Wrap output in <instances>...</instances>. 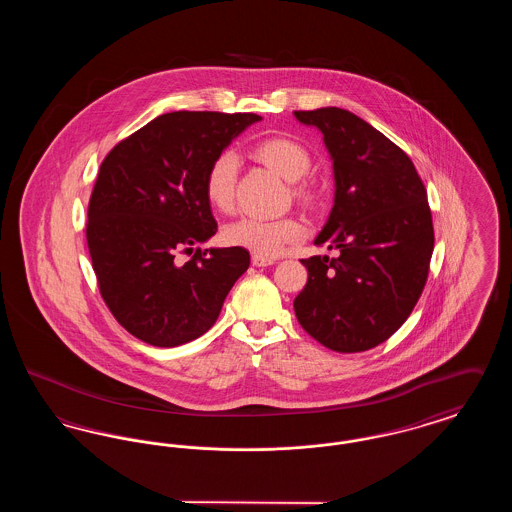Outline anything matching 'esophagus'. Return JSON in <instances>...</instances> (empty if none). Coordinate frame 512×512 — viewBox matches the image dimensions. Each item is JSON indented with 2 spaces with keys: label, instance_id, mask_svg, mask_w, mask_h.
<instances>
[{
  "label": "esophagus",
  "instance_id": "1",
  "mask_svg": "<svg viewBox=\"0 0 512 512\" xmlns=\"http://www.w3.org/2000/svg\"><path fill=\"white\" fill-rule=\"evenodd\" d=\"M251 263L253 267H268V265H274V259L265 255H251Z\"/></svg>",
  "mask_w": 512,
  "mask_h": 512
}]
</instances>
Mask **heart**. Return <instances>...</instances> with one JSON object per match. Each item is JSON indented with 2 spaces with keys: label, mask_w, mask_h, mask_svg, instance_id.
<instances>
[{
  "label": "heart",
  "mask_w": 512,
  "mask_h": 512,
  "mask_svg": "<svg viewBox=\"0 0 512 512\" xmlns=\"http://www.w3.org/2000/svg\"><path fill=\"white\" fill-rule=\"evenodd\" d=\"M253 155L270 171L276 172L288 182H295L292 194L299 203L311 207L318 199L313 182L301 180L311 171L313 157L309 149L297 140L286 136H270L253 146ZM240 169V159L234 151H220L211 161L203 178L205 197L220 213H228L234 205L236 176ZM303 224L293 217L284 219H245L236 220L222 230V240L234 247H244L255 255L274 257L286 244H292L303 236Z\"/></svg>",
  "instance_id": "heart-1"
}]
</instances>
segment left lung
I'll return each mask as SVG.
<instances>
[{
  "label": "left lung",
  "instance_id": "8db88e82",
  "mask_svg": "<svg viewBox=\"0 0 512 512\" xmlns=\"http://www.w3.org/2000/svg\"><path fill=\"white\" fill-rule=\"evenodd\" d=\"M322 134L334 169V207L315 240L338 257L303 259L309 278L293 301L303 330L338 353L395 334L424 290L434 251L432 213L409 155L340 107L295 111Z\"/></svg>",
  "mask_w": 512,
  "mask_h": 512
}]
</instances>
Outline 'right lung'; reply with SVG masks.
Masks as SVG:
<instances>
[{"label":"right lung","instance_id":"add662e5","mask_svg":"<svg viewBox=\"0 0 512 512\" xmlns=\"http://www.w3.org/2000/svg\"><path fill=\"white\" fill-rule=\"evenodd\" d=\"M253 113H165L113 147L99 167L86 240L99 292L134 338L176 347L205 334L249 267L244 247L194 245L217 232L203 178ZM180 250L195 251L186 264Z\"/></svg>","mask_w":512,"mask_h":512}]
</instances>
